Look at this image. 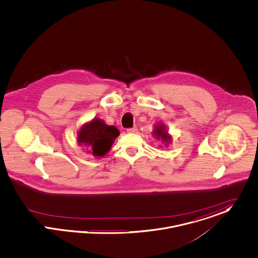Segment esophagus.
Returning a JSON list of instances; mask_svg holds the SVG:
<instances>
[{
    "label": "esophagus",
    "mask_w": 258,
    "mask_h": 258,
    "mask_svg": "<svg viewBox=\"0 0 258 258\" xmlns=\"http://www.w3.org/2000/svg\"><path fill=\"white\" fill-rule=\"evenodd\" d=\"M126 132L130 133V134H137V133H138V127H137V126H134V127H132V128H127Z\"/></svg>",
    "instance_id": "1"
}]
</instances>
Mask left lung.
Wrapping results in <instances>:
<instances>
[{
	"label": "left lung",
	"mask_w": 258,
	"mask_h": 258,
	"mask_svg": "<svg viewBox=\"0 0 258 258\" xmlns=\"http://www.w3.org/2000/svg\"><path fill=\"white\" fill-rule=\"evenodd\" d=\"M152 135L156 140L160 141L166 147L170 143H172V136L168 133L165 123H163L162 121H158L154 125L153 131H152Z\"/></svg>",
	"instance_id": "1"
}]
</instances>
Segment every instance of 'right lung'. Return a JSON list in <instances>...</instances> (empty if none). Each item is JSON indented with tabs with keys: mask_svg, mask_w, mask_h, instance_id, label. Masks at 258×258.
Returning <instances> with one entry per match:
<instances>
[{
	"mask_svg": "<svg viewBox=\"0 0 258 258\" xmlns=\"http://www.w3.org/2000/svg\"><path fill=\"white\" fill-rule=\"evenodd\" d=\"M119 136V131L115 125L107 124L102 118L94 117L81 125L77 133V143L86 147L87 152L95 157L105 156Z\"/></svg>",
	"mask_w": 258,
	"mask_h": 258,
	"instance_id": "1",
	"label": "right lung"
}]
</instances>
